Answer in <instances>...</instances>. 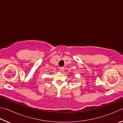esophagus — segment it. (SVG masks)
Segmentation results:
<instances>
[{"instance_id": "34e87169", "label": "esophagus", "mask_w": 123, "mask_h": 123, "mask_svg": "<svg viewBox=\"0 0 123 123\" xmlns=\"http://www.w3.org/2000/svg\"><path fill=\"white\" fill-rule=\"evenodd\" d=\"M59 69H60V71L62 72H63L64 70V68L63 67H60Z\"/></svg>"}]
</instances>
